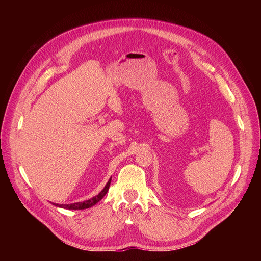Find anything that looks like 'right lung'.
<instances>
[{
  "mask_svg": "<svg viewBox=\"0 0 261 261\" xmlns=\"http://www.w3.org/2000/svg\"><path fill=\"white\" fill-rule=\"evenodd\" d=\"M110 184H111V178L109 179V181L107 183V185L105 186V188L102 189V191L97 195L92 197V198L88 199V200H85L82 202H75V203H69V204H59V203H53L54 206L60 207V208H64V209H69V210H82V209H87V208H90L92 206H94L97 202H99L103 197L106 196V194L109 191V187Z\"/></svg>",
  "mask_w": 261,
  "mask_h": 261,
  "instance_id": "1",
  "label": "right lung"
}]
</instances>
